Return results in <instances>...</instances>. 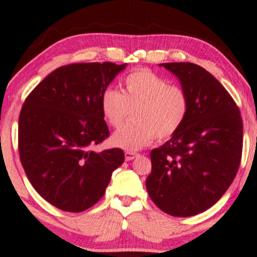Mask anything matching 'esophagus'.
Returning <instances> with one entry per match:
<instances>
[{
  "label": "esophagus",
  "instance_id": "34e87169",
  "mask_svg": "<svg viewBox=\"0 0 257 257\" xmlns=\"http://www.w3.org/2000/svg\"><path fill=\"white\" fill-rule=\"evenodd\" d=\"M124 156H125V161H133V159L138 157L139 153L138 152H133V151H125Z\"/></svg>",
  "mask_w": 257,
  "mask_h": 257
}]
</instances>
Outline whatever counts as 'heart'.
<instances>
[{"label":"heart","mask_w":257,"mask_h":257,"mask_svg":"<svg viewBox=\"0 0 257 257\" xmlns=\"http://www.w3.org/2000/svg\"><path fill=\"white\" fill-rule=\"evenodd\" d=\"M106 122L118 128L133 114V122L113 133L111 144L137 151L153 143L167 140L182 128L190 112V99L184 88L169 84L150 70L129 73L123 81L122 93L106 88L100 98Z\"/></svg>","instance_id":"heart-1"}]
</instances>
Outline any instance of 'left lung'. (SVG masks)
<instances>
[{
	"label": "left lung",
	"instance_id": "left-lung-1",
	"mask_svg": "<svg viewBox=\"0 0 257 257\" xmlns=\"http://www.w3.org/2000/svg\"><path fill=\"white\" fill-rule=\"evenodd\" d=\"M179 78L190 99L182 128L151 151L146 188L152 202L178 217L213 206L232 184L240 164L243 122L222 84L192 63L159 64Z\"/></svg>",
	"mask_w": 257,
	"mask_h": 257
}]
</instances>
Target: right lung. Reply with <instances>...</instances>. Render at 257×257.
Instances as JSON below:
<instances>
[{"mask_svg":"<svg viewBox=\"0 0 257 257\" xmlns=\"http://www.w3.org/2000/svg\"><path fill=\"white\" fill-rule=\"evenodd\" d=\"M126 64L81 63L49 73L19 116V155L29 181L58 209L81 213L104 196L120 149L91 151L110 135L100 98Z\"/></svg>","mask_w":257,"mask_h":257,"instance_id":"add662e5","label":"right lung"}]
</instances>
